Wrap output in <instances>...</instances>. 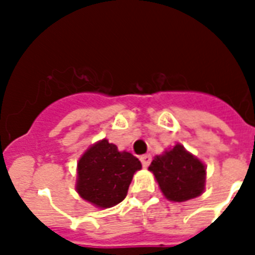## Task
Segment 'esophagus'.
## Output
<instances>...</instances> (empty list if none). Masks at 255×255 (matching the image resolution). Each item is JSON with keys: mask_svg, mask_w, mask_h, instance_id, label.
<instances>
[{"mask_svg": "<svg viewBox=\"0 0 255 255\" xmlns=\"http://www.w3.org/2000/svg\"><path fill=\"white\" fill-rule=\"evenodd\" d=\"M151 155H143L141 157H140V161H141V164H143L144 168H147L149 164H151Z\"/></svg>", "mask_w": 255, "mask_h": 255, "instance_id": "esophagus-1", "label": "esophagus"}]
</instances>
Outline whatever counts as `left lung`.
<instances>
[{
	"label": "left lung",
	"mask_w": 255,
	"mask_h": 255,
	"mask_svg": "<svg viewBox=\"0 0 255 255\" xmlns=\"http://www.w3.org/2000/svg\"><path fill=\"white\" fill-rule=\"evenodd\" d=\"M148 170L153 173L161 193L169 201H188L205 190V164L181 144L155 156Z\"/></svg>",
	"instance_id": "1"
}]
</instances>
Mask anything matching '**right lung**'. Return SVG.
I'll return each instance as SVG.
<instances>
[{
  "mask_svg": "<svg viewBox=\"0 0 255 255\" xmlns=\"http://www.w3.org/2000/svg\"><path fill=\"white\" fill-rule=\"evenodd\" d=\"M140 169L137 157L102 139L92 144L78 161L75 189L96 208H112L126 198L132 177Z\"/></svg>",
  "mask_w": 255,
  "mask_h": 255,
  "instance_id": "obj_1",
  "label": "right lung"
}]
</instances>
